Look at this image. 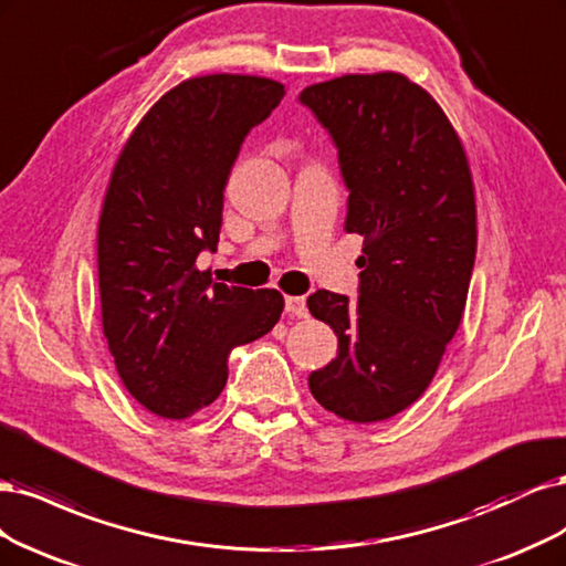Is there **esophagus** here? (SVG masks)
<instances>
[{"label": "esophagus", "mask_w": 566, "mask_h": 566, "mask_svg": "<svg viewBox=\"0 0 566 566\" xmlns=\"http://www.w3.org/2000/svg\"><path fill=\"white\" fill-rule=\"evenodd\" d=\"M284 307L289 317H307V303L303 296H286Z\"/></svg>", "instance_id": "obj_1"}]
</instances>
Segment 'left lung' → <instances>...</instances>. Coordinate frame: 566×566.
<instances>
[{
  "mask_svg": "<svg viewBox=\"0 0 566 566\" xmlns=\"http://www.w3.org/2000/svg\"><path fill=\"white\" fill-rule=\"evenodd\" d=\"M301 103L336 143L345 230L364 237L359 298H307L338 336L336 359L307 386L345 421H386L426 392L463 317L478 251L468 155L440 103L402 72L319 82Z\"/></svg>",
  "mask_w": 566,
  "mask_h": 566,
  "instance_id": "1",
  "label": "left lung"
}]
</instances>
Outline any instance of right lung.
Masks as SVG:
<instances>
[{
    "mask_svg": "<svg viewBox=\"0 0 566 566\" xmlns=\"http://www.w3.org/2000/svg\"><path fill=\"white\" fill-rule=\"evenodd\" d=\"M284 94L256 75L190 77L145 113L113 167L98 218L103 334L124 388L161 418L209 407L230 350L282 317L277 289L228 286L195 263L218 244L244 136Z\"/></svg>",
    "mask_w": 566,
    "mask_h": 566,
    "instance_id": "add662e5",
    "label": "right lung"
}]
</instances>
